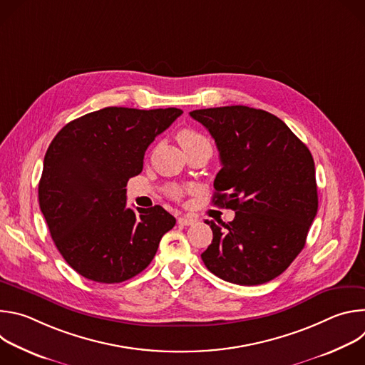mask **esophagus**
Returning a JSON list of instances; mask_svg holds the SVG:
<instances>
[{
    "instance_id": "esophagus-1",
    "label": "esophagus",
    "mask_w": 365,
    "mask_h": 365,
    "mask_svg": "<svg viewBox=\"0 0 365 365\" xmlns=\"http://www.w3.org/2000/svg\"><path fill=\"white\" fill-rule=\"evenodd\" d=\"M178 222H179L180 225H192L193 222H196V218H193V217H190V215H183V217H180V218L178 220Z\"/></svg>"
}]
</instances>
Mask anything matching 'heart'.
Returning a JSON list of instances; mask_svg holds the SVG:
<instances>
[{"label": "heart", "mask_w": 365, "mask_h": 365, "mask_svg": "<svg viewBox=\"0 0 365 365\" xmlns=\"http://www.w3.org/2000/svg\"><path fill=\"white\" fill-rule=\"evenodd\" d=\"M178 140H179V143H180V145L183 147L185 151L196 148V147H200V145H211L210 140H207L205 135H202L200 133H197L195 130H190V128H185V130L179 131ZM172 195L178 196L179 190L173 189Z\"/></svg>", "instance_id": "b5f03b06"}]
</instances>
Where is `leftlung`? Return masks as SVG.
<instances>
[{
    "label": "left lung",
    "mask_w": 365,
    "mask_h": 365,
    "mask_svg": "<svg viewBox=\"0 0 365 365\" xmlns=\"http://www.w3.org/2000/svg\"><path fill=\"white\" fill-rule=\"evenodd\" d=\"M190 117L214 137L222 169L212 202L235 211L212 228L202 252L220 279L263 284L280 276L303 250L318 212L315 163L309 148L276 115L244 106L195 110Z\"/></svg>",
    "instance_id": "1"
}]
</instances>
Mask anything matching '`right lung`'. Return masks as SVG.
Listing matches in <instances>:
<instances>
[{
    "mask_svg": "<svg viewBox=\"0 0 365 365\" xmlns=\"http://www.w3.org/2000/svg\"><path fill=\"white\" fill-rule=\"evenodd\" d=\"M179 108L107 107L68 123L43 162L38 203L66 263L98 283L141 273L176 220L160 205L127 207V182L143 170L154 138L182 115Z\"/></svg>",
    "mask_w": 365,
    "mask_h": 365,
    "instance_id": "obj_1",
    "label": "right lung"
}]
</instances>
